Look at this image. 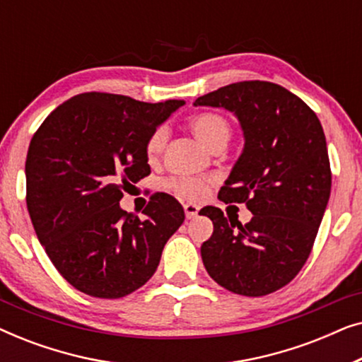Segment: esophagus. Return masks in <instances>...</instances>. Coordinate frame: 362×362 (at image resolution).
I'll return each mask as SVG.
<instances>
[{
	"label": "esophagus",
	"instance_id": "34e87169",
	"mask_svg": "<svg viewBox=\"0 0 362 362\" xmlns=\"http://www.w3.org/2000/svg\"><path fill=\"white\" fill-rule=\"evenodd\" d=\"M185 214H186V217L187 219H194V217L199 214V206H196V204H185Z\"/></svg>",
	"mask_w": 362,
	"mask_h": 362
}]
</instances>
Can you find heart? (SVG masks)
<instances>
[{"label": "heart", "mask_w": 362, "mask_h": 362, "mask_svg": "<svg viewBox=\"0 0 362 362\" xmlns=\"http://www.w3.org/2000/svg\"><path fill=\"white\" fill-rule=\"evenodd\" d=\"M191 130L197 136V140L204 143L207 148H214L221 143L229 141L230 127L229 122L217 113H199L191 120ZM166 130L158 128L150 135L146 141V156L148 160H156L165 146ZM168 187L175 192L177 197L186 201H197L206 196L209 189V182L204 180H194V177H180V180L168 181Z\"/></svg>", "instance_id": "b5f03b06"}]
</instances>
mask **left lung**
Segmentation results:
<instances>
[{"mask_svg": "<svg viewBox=\"0 0 362 362\" xmlns=\"http://www.w3.org/2000/svg\"><path fill=\"white\" fill-rule=\"evenodd\" d=\"M194 107L232 112L244 150L219 191L224 202H245V226L219 207L201 257L211 279L232 293L264 296L290 284L308 259L331 192L323 127L306 103L281 86L245 81L196 98Z\"/></svg>", "mask_w": 362, "mask_h": 362, "instance_id": "1", "label": "left lung"}]
</instances>
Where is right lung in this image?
Returning a JSON list of instances; mask_svg holds the SVG:
<instances>
[{"label": "right lung", "instance_id": "right-lung-1", "mask_svg": "<svg viewBox=\"0 0 362 362\" xmlns=\"http://www.w3.org/2000/svg\"><path fill=\"white\" fill-rule=\"evenodd\" d=\"M185 100L138 102L87 92L59 105L29 143L26 202L46 254L74 288L122 298L151 279L182 206L158 192L145 219L123 211V189L150 175L146 141Z\"/></svg>", "mask_w": 362, "mask_h": 362}]
</instances>
